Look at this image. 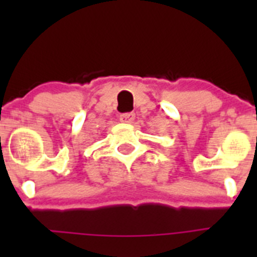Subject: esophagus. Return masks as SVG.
<instances>
[{
  "label": "esophagus",
  "instance_id": "1",
  "mask_svg": "<svg viewBox=\"0 0 257 257\" xmlns=\"http://www.w3.org/2000/svg\"><path fill=\"white\" fill-rule=\"evenodd\" d=\"M134 119H135V114L134 113H122L119 115V121L123 122V123H133Z\"/></svg>",
  "mask_w": 257,
  "mask_h": 257
}]
</instances>
